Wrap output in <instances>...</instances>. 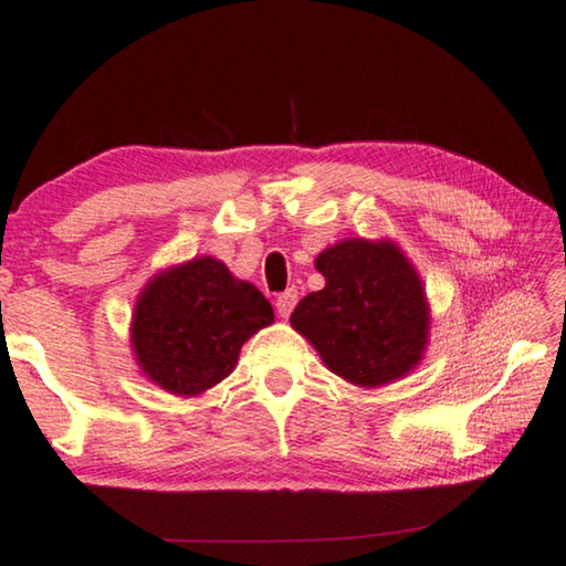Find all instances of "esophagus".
<instances>
[{"mask_svg":"<svg viewBox=\"0 0 566 566\" xmlns=\"http://www.w3.org/2000/svg\"><path fill=\"white\" fill-rule=\"evenodd\" d=\"M296 300H300V292L294 290H286V292H282L280 296H276V312H280V317L282 319H286L292 314V310H294V304H296Z\"/></svg>","mask_w":566,"mask_h":566,"instance_id":"obj_1","label":"esophagus"}]
</instances>
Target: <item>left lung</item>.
Segmentation results:
<instances>
[{
  "label": "left lung",
  "instance_id": "obj_1",
  "mask_svg": "<svg viewBox=\"0 0 566 566\" xmlns=\"http://www.w3.org/2000/svg\"><path fill=\"white\" fill-rule=\"evenodd\" d=\"M314 264L327 284L296 304L292 327L352 385L381 387L409 375L427 349L429 304L401 249L389 239H344Z\"/></svg>",
  "mask_w": 566,
  "mask_h": 566
}]
</instances>
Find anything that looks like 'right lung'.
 I'll return each instance as SVG.
<instances>
[{"label":"right lung","mask_w":566,"mask_h":566,"mask_svg":"<svg viewBox=\"0 0 566 566\" xmlns=\"http://www.w3.org/2000/svg\"><path fill=\"white\" fill-rule=\"evenodd\" d=\"M274 322L254 284L212 256L151 276L132 317V349L142 371L177 397H197L232 375L242 344Z\"/></svg>","instance_id":"obj_1"}]
</instances>
